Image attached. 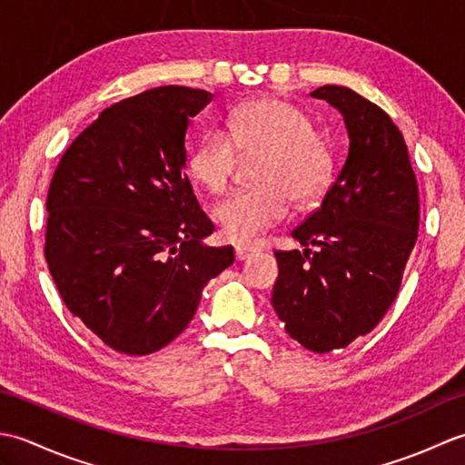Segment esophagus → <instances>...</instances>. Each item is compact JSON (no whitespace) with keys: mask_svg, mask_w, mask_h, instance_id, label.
Returning a JSON list of instances; mask_svg holds the SVG:
<instances>
[{"mask_svg":"<svg viewBox=\"0 0 465 465\" xmlns=\"http://www.w3.org/2000/svg\"><path fill=\"white\" fill-rule=\"evenodd\" d=\"M252 253H253V250L248 248V245H238V248H235V260L243 262V260H248Z\"/></svg>","mask_w":465,"mask_h":465,"instance_id":"obj_1","label":"esophagus"}]
</instances>
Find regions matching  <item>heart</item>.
<instances>
[{
  "label": "heart",
  "mask_w": 465,
  "mask_h": 465,
  "mask_svg": "<svg viewBox=\"0 0 465 465\" xmlns=\"http://www.w3.org/2000/svg\"><path fill=\"white\" fill-rule=\"evenodd\" d=\"M238 152L262 155L255 163L258 185L232 193L215 207L223 238L248 243L288 217L292 200L308 205L328 190L333 160L328 143L313 132L300 107L263 95L243 102L227 117V132H212L187 153L192 180L212 193L232 182Z\"/></svg>",
  "instance_id": "1"
}]
</instances>
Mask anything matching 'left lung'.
Wrapping results in <instances>:
<instances>
[{"label": "left lung", "mask_w": 465, "mask_h": 465, "mask_svg": "<svg viewBox=\"0 0 465 465\" xmlns=\"http://www.w3.org/2000/svg\"><path fill=\"white\" fill-rule=\"evenodd\" d=\"M343 115L350 150L322 205L275 252L272 305L292 340L328 353L370 333L396 302L418 240L420 190L408 145L381 107L350 87L312 92Z\"/></svg>", "instance_id": "left-lung-1"}]
</instances>
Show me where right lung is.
Segmentation results:
<instances>
[{
  "mask_svg": "<svg viewBox=\"0 0 465 465\" xmlns=\"http://www.w3.org/2000/svg\"><path fill=\"white\" fill-rule=\"evenodd\" d=\"M212 94L162 85L117 102L75 137L47 192L44 253L67 310L112 350L173 341L233 248L213 232L185 165V134Z\"/></svg>",
  "mask_w": 465,
  "mask_h": 465,
  "instance_id": "obj_1",
  "label": "right lung"
}]
</instances>
